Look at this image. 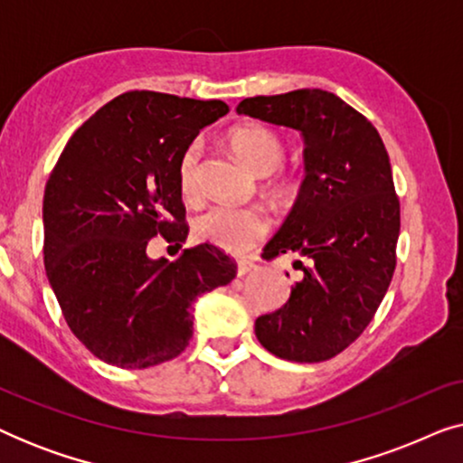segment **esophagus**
<instances>
[{"instance_id":"esophagus-1","label":"esophagus","mask_w":463,"mask_h":463,"mask_svg":"<svg viewBox=\"0 0 463 463\" xmlns=\"http://www.w3.org/2000/svg\"><path fill=\"white\" fill-rule=\"evenodd\" d=\"M255 269H257L255 261H250V259H238V276H246Z\"/></svg>"}]
</instances>
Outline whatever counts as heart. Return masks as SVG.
<instances>
[{
  "label": "heart",
  "instance_id": "1",
  "mask_svg": "<svg viewBox=\"0 0 463 463\" xmlns=\"http://www.w3.org/2000/svg\"><path fill=\"white\" fill-rule=\"evenodd\" d=\"M230 147L257 175H269L284 162L282 137L269 126L246 122L236 126L227 137ZM202 143L192 141L179 157V187L185 200L200 195ZM269 214L263 206L213 204L194 219V236L200 242L219 246L230 252H244L255 246L269 232Z\"/></svg>",
  "mask_w": 463,
  "mask_h": 463
}]
</instances>
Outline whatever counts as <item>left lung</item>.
I'll list each match as a JSON object with an SVG mask.
<instances>
[{
    "mask_svg": "<svg viewBox=\"0 0 463 463\" xmlns=\"http://www.w3.org/2000/svg\"><path fill=\"white\" fill-rule=\"evenodd\" d=\"M236 111L306 141L299 195L263 249V259H306L295 261L303 278L280 309L259 316L255 335L278 358L322 363L363 335L394 276L401 202L388 151L363 113L320 88L244 99Z\"/></svg>",
    "mask_w": 463,
    "mask_h": 463,
    "instance_id": "8db88e82",
    "label": "left lung"
}]
</instances>
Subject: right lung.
Segmentation results:
<instances>
[{"label": "right lung", "mask_w": 463, "mask_h": 463, "mask_svg": "<svg viewBox=\"0 0 463 463\" xmlns=\"http://www.w3.org/2000/svg\"><path fill=\"white\" fill-rule=\"evenodd\" d=\"M223 100L132 90L86 119L43 192V265L69 328L94 356L147 369L179 356L194 333L192 303L236 278L213 244L175 261L149 259L162 236L179 246L189 227L179 157Z\"/></svg>", "instance_id": "obj_1"}]
</instances>
